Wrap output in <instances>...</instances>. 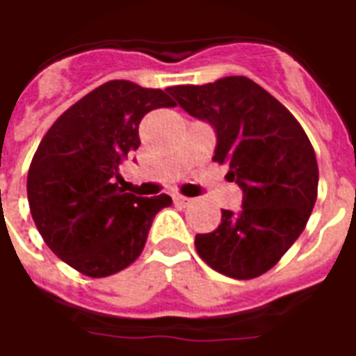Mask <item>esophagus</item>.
<instances>
[{
	"label": "esophagus",
	"mask_w": 356,
	"mask_h": 356,
	"mask_svg": "<svg viewBox=\"0 0 356 356\" xmlns=\"http://www.w3.org/2000/svg\"><path fill=\"white\" fill-rule=\"evenodd\" d=\"M175 204H176V206H181V208H187V206H191V204H193V198H187V197H181V195H176Z\"/></svg>",
	"instance_id": "1"
}]
</instances>
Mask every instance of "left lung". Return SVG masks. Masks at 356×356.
Instances as JSON below:
<instances>
[{"label": "left lung", "mask_w": 356, "mask_h": 356, "mask_svg": "<svg viewBox=\"0 0 356 356\" xmlns=\"http://www.w3.org/2000/svg\"><path fill=\"white\" fill-rule=\"evenodd\" d=\"M176 104L213 126V161L243 191L239 211L221 209V225L197 234L198 256L238 278L260 277L296 243L318 198L319 170L305 129L266 89L245 76L169 87Z\"/></svg>", "instance_id": "8db88e82"}]
</instances>
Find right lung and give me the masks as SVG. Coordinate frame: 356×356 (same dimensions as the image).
<instances>
[{"label": "right lung", "mask_w": 356, "mask_h": 356, "mask_svg": "<svg viewBox=\"0 0 356 356\" xmlns=\"http://www.w3.org/2000/svg\"><path fill=\"white\" fill-rule=\"evenodd\" d=\"M161 89L113 79L66 109L40 140L27 172L33 221L49 249L87 277L122 271L145 249L169 195L124 193L118 165L140 145L152 109L175 107Z\"/></svg>", "instance_id": "right-lung-1"}]
</instances>
